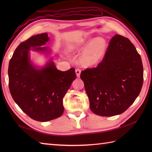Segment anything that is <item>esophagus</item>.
<instances>
[{"label":"esophagus","instance_id":"1","mask_svg":"<svg viewBox=\"0 0 152 152\" xmlns=\"http://www.w3.org/2000/svg\"><path fill=\"white\" fill-rule=\"evenodd\" d=\"M80 73H81V70L80 69H76V76H77V77H80Z\"/></svg>","mask_w":152,"mask_h":152}]
</instances>
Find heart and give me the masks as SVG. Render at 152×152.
Masks as SVG:
<instances>
[{
    "instance_id": "b5f03b06",
    "label": "heart",
    "mask_w": 152,
    "mask_h": 152,
    "mask_svg": "<svg viewBox=\"0 0 152 152\" xmlns=\"http://www.w3.org/2000/svg\"><path fill=\"white\" fill-rule=\"evenodd\" d=\"M78 46V44H70L68 46V50L72 51L76 49ZM104 50L105 42L104 40L99 38H95L90 42L88 48L83 53L82 56V62L88 65L95 64L102 57Z\"/></svg>"
}]
</instances>
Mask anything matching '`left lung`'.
<instances>
[{"label":"left lung","mask_w":152,"mask_h":152,"mask_svg":"<svg viewBox=\"0 0 152 152\" xmlns=\"http://www.w3.org/2000/svg\"><path fill=\"white\" fill-rule=\"evenodd\" d=\"M80 78L94 114L106 117L121 114L134 102L142 87L140 56L127 38L115 34L101 62L82 70Z\"/></svg>","instance_id":"left-lung-1"}]
</instances>
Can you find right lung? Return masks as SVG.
I'll list each match as a JSON object with an SVG mask.
<instances>
[{
    "mask_svg": "<svg viewBox=\"0 0 152 152\" xmlns=\"http://www.w3.org/2000/svg\"><path fill=\"white\" fill-rule=\"evenodd\" d=\"M47 33L37 34L16 48L8 66L9 89L13 99L25 114L45 122L63 114V99L76 79L75 69L57 70L52 59L42 67L30 59V50L49 53L42 46L49 41Z\"/></svg>",
    "mask_w": 152,
    "mask_h": 152,
    "instance_id": "obj_1",
    "label": "right lung"
}]
</instances>
